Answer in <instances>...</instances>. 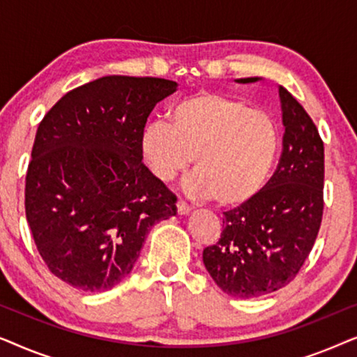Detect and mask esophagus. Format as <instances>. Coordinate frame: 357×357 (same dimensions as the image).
<instances>
[{
  "mask_svg": "<svg viewBox=\"0 0 357 357\" xmlns=\"http://www.w3.org/2000/svg\"><path fill=\"white\" fill-rule=\"evenodd\" d=\"M177 211H178L180 216H187V214L192 211V208H190L188 204L183 202V199H178V202H177Z\"/></svg>",
  "mask_w": 357,
  "mask_h": 357,
  "instance_id": "esophagus-1",
  "label": "esophagus"
}]
</instances>
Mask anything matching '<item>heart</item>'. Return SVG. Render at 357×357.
I'll use <instances>...</instances> for the list:
<instances>
[{
  "label": "heart",
  "instance_id": "heart-1",
  "mask_svg": "<svg viewBox=\"0 0 357 357\" xmlns=\"http://www.w3.org/2000/svg\"><path fill=\"white\" fill-rule=\"evenodd\" d=\"M153 120L141 133L139 149L151 172L169 182L195 159L188 190L237 206L260 192L275 164L280 135L265 110L216 92H198Z\"/></svg>",
  "mask_w": 357,
  "mask_h": 357
}]
</instances>
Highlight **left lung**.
Returning <instances> with one entry per match:
<instances>
[{
	"instance_id": "obj_1",
	"label": "left lung",
	"mask_w": 357,
	"mask_h": 357,
	"mask_svg": "<svg viewBox=\"0 0 357 357\" xmlns=\"http://www.w3.org/2000/svg\"><path fill=\"white\" fill-rule=\"evenodd\" d=\"M280 100L284 136L276 172L255 197L224 213L221 238L203 250L214 282L241 299L271 294L294 280L324 214V141L304 107L282 86Z\"/></svg>"
}]
</instances>
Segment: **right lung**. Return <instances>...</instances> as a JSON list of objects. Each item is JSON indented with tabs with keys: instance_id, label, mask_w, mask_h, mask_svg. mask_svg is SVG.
Returning <instances> with one entry per match:
<instances>
[{
	"instance_id": "add662e5",
	"label": "right lung",
	"mask_w": 357,
	"mask_h": 357,
	"mask_svg": "<svg viewBox=\"0 0 357 357\" xmlns=\"http://www.w3.org/2000/svg\"><path fill=\"white\" fill-rule=\"evenodd\" d=\"M177 86L104 76L63 96L38 125L26 218L48 270L66 284L112 289L133 270L151 227L177 214V197L139 149L154 105Z\"/></svg>"
}]
</instances>
